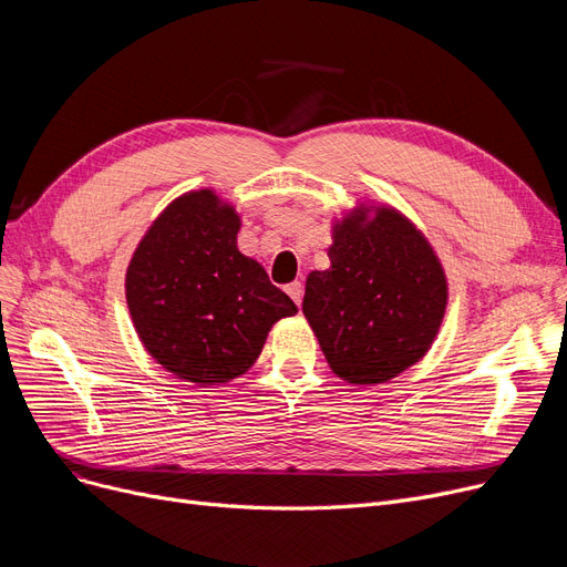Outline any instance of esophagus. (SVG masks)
Wrapping results in <instances>:
<instances>
[{
    "instance_id": "obj_1",
    "label": "esophagus",
    "mask_w": 567,
    "mask_h": 567,
    "mask_svg": "<svg viewBox=\"0 0 567 567\" xmlns=\"http://www.w3.org/2000/svg\"><path fill=\"white\" fill-rule=\"evenodd\" d=\"M287 293L291 296L296 306H301V301H303V285L299 280H293V282L287 285Z\"/></svg>"
}]
</instances>
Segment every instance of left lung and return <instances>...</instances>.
Here are the masks:
<instances>
[{
  "mask_svg": "<svg viewBox=\"0 0 567 567\" xmlns=\"http://www.w3.org/2000/svg\"><path fill=\"white\" fill-rule=\"evenodd\" d=\"M329 271L306 282L303 315L331 370L349 383H383L421 361L449 301L425 236L393 208L361 206L333 229Z\"/></svg>",
  "mask_w": 567,
  "mask_h": 567,
  "instance_id": "obj_1",
  "label": "left lung"
}]
</instances>
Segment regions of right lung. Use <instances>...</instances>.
<instances>
[{
	"mask_svg": "<svg viewBox=\"0 0 567 567\" xmlns=\"http://www.w3.org/2000/svg\"><path fill=\"white\" fill-rule=\"evenodd\" d=\"M241 220L212 190L174 199L140 241L126 301L135 331L178 379L225 383L244 374L271 326L296 315L259 261L238 252Z\"/></svg>",
	"mask_w": 567,
	"mask_h": 567,
	"instance_id": "1",
	"label": "right lung"
}]
</instances>
